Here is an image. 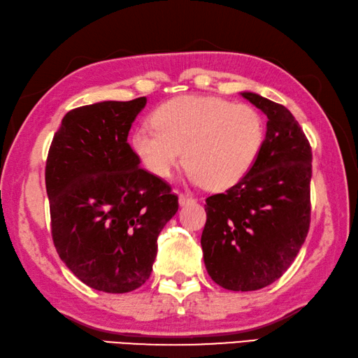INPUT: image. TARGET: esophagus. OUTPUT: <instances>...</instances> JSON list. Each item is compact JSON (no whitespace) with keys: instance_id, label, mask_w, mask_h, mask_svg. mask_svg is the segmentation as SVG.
<instances>
[{"instance_id":"34e87169","label":"esophagus","mask_w":358,"mask_h":358,"mask_svg":"<svg viewBox=\"0 0 358 358\" xmlns=\"http://www.w3.org/2000/svg\"><path fill=\"white\" fill-rule=\"evenodd\" d=\"M178 201H180L181 206H186V205H189V203H194V201H196V199L186 196V194H180Z\"/></svg>"}]
</instances>
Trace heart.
Returning a JSON list of instances; mask_svg holds the SVG:
<instances>
[{
  "label": "heart",
  "mask_w": 358,
  "mask_h": 358,
  "mask_svg": "<svg viewBox=\"0 0 358 358\" xmlns=\"http://www.w3.org/2000/svg\"><path fill=\"white\" fill-rule=\"evenodd\" d=\"M152 127L134 128L129 145L155 177H171L183 161L196 185L222 191L238 185L257 164L266 122L257 108L222 96L181 95L152 114Z\"/></svg>",
  "instance_id": "heart-1"
}]
</instances>
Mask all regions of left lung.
<instances>
[{
  "mask_svg": "<svg viewBox=\"0 0 358 358\" xmlns=\"http://www.w3.org/2000/svg\"><path fill=\"white\" fill-rule=\"evenodd\" d=\"M241 95L268 115L266 142L238 185L206 199L200 243L208 274L219 287L255 291L287 272L307 238L311 147L283 105Z\"/></svg>",
  "mask_w": 358,
  "mask_h": 358,
  "instance_id": "obj_1",
  "label": "left lung"
}]
</instances>
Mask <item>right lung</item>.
I'll use <instances>...</instances> for the list:
<instances>
[{
	"instance_id": "add662e5",
	"label": "right lung",
	"mask_w": 358,
	"mask_h": 358,
	"mask_svg": "<svg viewBox=\"0 0 358 358\" xmlns=\"http://www.w3.org/2000/svg\"><path fill=\"white\" fill-rule=\"evenodd\" d=\"M145 103L139 96L71 109L48 150L45 185L55 247L67 268L99 291L142 287L158 235L178 211L171 185L141 169L127 142Z\"/></svg>"
}]
</instances>
